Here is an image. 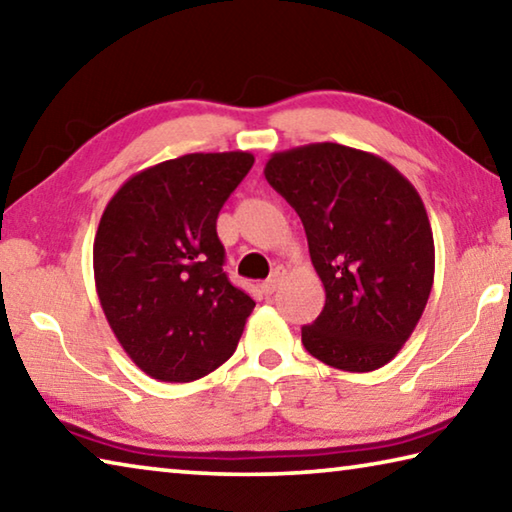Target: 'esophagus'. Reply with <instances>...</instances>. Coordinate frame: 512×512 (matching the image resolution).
I'll use <instances>...</instances> for the list:
<instances>
[{"instance_id": "esophagus-1", "label": "esophagus", "mask_w": 512, "mask_h": 512, "mask_svg": "<svg viewBox=\"0 0 512 512\" xmlns=\"http://www.w3.org/2000/svg\"><path fill=\"white\" fill-rule=\"evenodd\" d=\"M282 277H284V268H282V266H277L275 271H273V275L268 277V280L262 284V291L266 293V296H271V293H275V289L280 287Z\"/></svg>"}]
</instances>
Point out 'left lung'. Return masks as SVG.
<instances>
[{
	"instance_id": "obj_1",
	"label": "left lung",
	"mask_w": 512,
	"mask_h": 512,
	"mask_svg": "<svg viewBox=\"0 0 512 512\" xmlns=\"http://www.w3.org/2000/svg\"><path fill=\"white\" fill-rule=\"evenodd\" d=\"M264 176L298 212L325 287L302 345L339 370L386 366L433 287L436 253L420 194L379 155L334 142L273 153Z\"/></svg>"
}]
</instances>
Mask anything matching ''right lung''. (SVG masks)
I'll list each match as a JSON object with an SVG mask.
<instances>
[{"label": "right lung", "instance_id": "1", "mask_svg": "<svg viewBox=\"0 0 512 512\" xmlns=\"http://www.w3.org/2000/svg\"><path fill=\"white\" fill-rule=\"evenodd\" d=\"M253 153H189L128 178L94 237V282L110 329L146 375L183 384L232 357L253 298L223 271V203Z\"/></svg>", "mask_w": 512, "mask_h": 512}]
</instances>
